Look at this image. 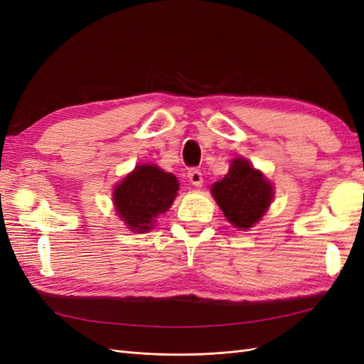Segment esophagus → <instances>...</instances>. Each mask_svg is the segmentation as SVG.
<instances>
[{
	"label": "esophagus",
	"instance_id": "1",
	"mask_svg": "<svg viewBox=\"0 0 364 364\" xmlns=\"http://www.w3.org/2000/svg\"><path fill=\"white\" fill-rule=\"evenodd\" d=\"M188 179L190 182L194 185V186H200L203 183V176H202V171L197 170V168H191L188 171Z\"/></svg>",
	"mask_w": 364,
	"mask_h": 364
}]
</instances>
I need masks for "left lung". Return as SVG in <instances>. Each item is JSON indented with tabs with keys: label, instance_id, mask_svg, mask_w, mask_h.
<instances>
[{
	"label": "left lung",
	"instance_id": "8db88e82",
	"mask_svg": "<svg viewBox=\"0 0 364 364\" xmlns=\"http://www.w3.org/2000/svg\"><path fill=\"white\" fill-rule=\"evenodd\" d=\"M211 193L229 223L249 229L266 214L273 200V185L245 158H235L223 179L213 183Z\"/></svg>",
	"mask_w": 364,
	"mask_h": 364
}]
</instances>
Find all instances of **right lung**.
<instances>
[{"instance_id":"obj_1","label":"right lung","mask_w":364,"mask_h":364,"mask_svg":"<svg viewBox=\"0 0 364 364\" xmlns=\"http://www.w3.org/2000/svg\"><path fill=\"white\" fill-rule=\"evenodd\" d=\"M179 182L176 176L161 170L158 165H136L114 190V205L134 232H147L155 218L167 213L178 196Z\"/></svg>"}]
</instances>
